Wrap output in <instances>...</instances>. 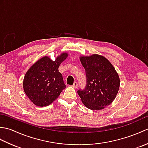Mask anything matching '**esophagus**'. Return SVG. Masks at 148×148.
I'll list each match as a JSON object with an SVG mask.
<instances>
[{"label":"esophagus","instance_id":"34e87169","mask_svg":"<svg viewBox=\"0 0 148 148\" xmlns=\"http://www.w3.org/2000/svg\"><path fill=\"white\" fill-rule=\"evenodd\" d=\"M72 86H73L74 88H76L77 87V82H74V84H72Z\"/></svg>","mask_w":148,"mask_h":148}]
</instances>
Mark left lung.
<instances>
[{
	"mask_svg": "<svg viewBox=\"0 0 148 148\" xmlns=\"http://www.w3.org/2000/svg\"><path fill=\"white\" fill-rule=\"evenodd\" d=\"M85 69L86 86L77 93L83 104L91 110H101L115 99L120 85L118 74L108 59L93 54L80 56Z\"/></svg>",
	"mask_w": 148,
	"mask_h": 148,
	"instance_id": "8db88e82",
	"label": "left lung"
}]
</instances>
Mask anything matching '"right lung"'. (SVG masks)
Masks as SVG:
<instances>
[{"instance_id":"add662e5","label":"right lung","mask_w":148,"mask_h":148,"mask_svg":"<svg viewBox=\"0 0 148 148\" xmlns=\"http://www.w3.org/2000/svg\"><path fill=\"white\" fill-rule=\"evenodd\" d=\"M67 56V53H62L55 61L48 56H43L27 71L23 87L26 95L34 104L39 107L51 104L65 88L58 67Z\"/></svg>"}]
</instances>
